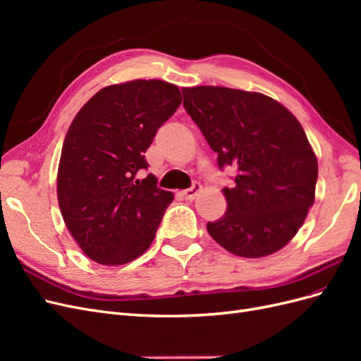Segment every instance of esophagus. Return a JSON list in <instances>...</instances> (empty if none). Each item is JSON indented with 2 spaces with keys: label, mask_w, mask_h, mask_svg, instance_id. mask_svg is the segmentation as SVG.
I'll return each instance as SVG.
<instances>
[{
  "label": "esophagus",
  "mask_w": 361,
  "mask_h": 361,
  "mask_svg": "<svg viewBox=\"0 0 361 361\" xmlns=\"http://www.w3.org/2000/svg\"><path fill=\"white\" fill-rule=\"evenodd\" d=\"M200 191H202V185H200L199 182H194L191 188L182 191V195H183V199H187V200H194L195 197H197V194H199Z\"/></svg>",
  "instance_id": "esophagus-1"
}]
</instances>
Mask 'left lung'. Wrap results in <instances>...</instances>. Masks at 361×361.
Returning <instances> with one entry per match:
<instances>
[{
  "mask_svg": "<svg viewBox=\"0 0 361 361\" xmlns=\"http://www.w3.org/2000/svg\"><path fill=\"white\" fill-rule=\"evenodd\" d=\"M183 106L216 152L236 170L223 188L226 214L207 232L231 253L264 257L297 235L314 202L318 161L304 129L269 96L227 87L182 89Z\"/></svg>",
  "mask_w": 361,
  "mask_h": 361,
  "instance_id": "left-lung-1",
  "label": "left lung"
}]
</instances>
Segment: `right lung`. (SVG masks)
<instances>
[{"mask_svg": "<svg viewBox=\"0 0 361 361\" xmlns=\"http://www.w3.org/2000/svg\"><path fill=\"white\" fill-rule=\"evenodd\" d=\"M182 102L176 85L135 80L108 85L87 102L64 138L57 195L64 224L84 253L123 265L150 247L170 191L158 188L146 150Z\"/></svg>", "mask_w": 361, "mask_h": 361, "instance_id": "obj_1", "label": "right lung"}]
</instances>
